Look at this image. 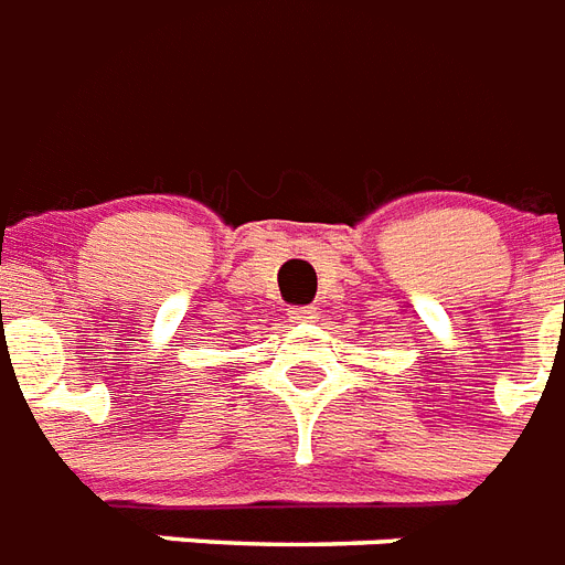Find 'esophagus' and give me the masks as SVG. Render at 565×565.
<instances>
[{"instance_id":"34e87169","label":"esophagus","mask_w":565,"mask_h":565,"mask_svg":"<svg viewBox=\"0 0 565 565\" xmlns=\"http://www.w3.org/2000/svg\"><path fill=\"white\" fill-rule=\"evenodd\" d=\"M319 310L313 308V305H305V308H290L287 310V317L292 319V322H313L317 319Z\"/></svg>"}]
</instances>
